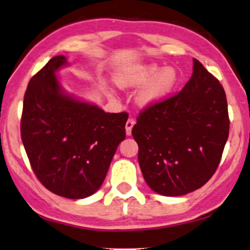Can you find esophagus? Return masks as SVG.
<instances>
[{"mask_svg":"<svg viewBox=\"0 0 250 250\" xmlns=\"http://www.w3.org/2000/svg\"><path fill=\"white\" fill-rule=\"evenodd\" d=\"M135 120H133L132 118H129L128 119V121H126V124H125V132H126V135L128 136H130L131 135V130H132V126L135 125Z\"/></svg>","mask_w":250,"mask_h":250,"instance_id":"34e87169","label":"esophagus"}]
</instances>
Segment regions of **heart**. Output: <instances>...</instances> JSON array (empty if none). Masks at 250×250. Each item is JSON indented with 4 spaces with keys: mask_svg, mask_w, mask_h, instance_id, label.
Instances as JSON below:
<instances>
[{
    "mask_svg": "<svg viewBox=\"0 0 250 250\" xmlns=\"http://www.w3.org/2000/svg\"><path fill=\"white\" fill-rule=\"evenodd\" d=\"M159 70L155 64L139 66L124 73L118 83L121 87H138L150 82L139 93L138 102L143 105L152 104L170 93L178 79L177 71L173 68H165L157 74Z\"/></svg>",
    "mask_w": 250,
    "mask_h": 250,
    "instance_id": "heart-1",
    "label": "heart"
}]
</instances>
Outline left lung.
<instances>
[{"mask_svg": "<svg viewBox=\"0 0 250 250\" xmlns=\"http://www.w3.org/2000/svg\"><path fill=\"white\" fill-rule=\"evenodd\" d=\"M192 69L184 88L144 108L132 128L144 179L163 196L203 187L215 173L229 137L222 85L198 60Z\"/></svg>", "mask_w": 250, "mask_h": 250, "instance_id": "1", "label": "left lung"}]
</instances>
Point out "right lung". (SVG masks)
Wrapping results in <instances>:
<instances>
[{
    "mask_svg": "<svg viewBox=\"0 0 250 250\" xmlns=\"http://www.w3.org/2000/svg\"><path fill=\"white\" fill-rule=\"evenodd\" d=\"M66 64L52 58L29 80L23 97L21 139L35 175L55 195L86 198L103 184L128 113H106L61 90L55 72Z\"/></svg>",
    "mask_w": 250,
    "mask_h": 250,
    "instance_id": "obj_1",
    "label": "right lung"
}]
</instances>
